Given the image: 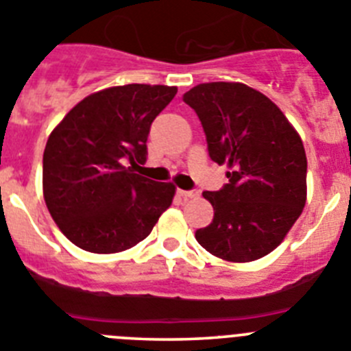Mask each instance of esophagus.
<instances>
[{
	"instance_id": "esophagus-1",
	"label": "esophagus",
	"mask_w": 351,
	"mask_h": 351,
	"mask_svg": "<svg viewBox=\"0 0 351 351\" xmlns=\"http://www.w3.org/2000/svg\"><path fill=\"white\" fill-rule=\"evenodd\" d=\"M178 194L185 199H195L199 197V192L197 191H178Z\"/></svg>"
}]
</instances>
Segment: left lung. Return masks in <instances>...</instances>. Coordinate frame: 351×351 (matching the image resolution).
I'll list each match as a JSON object with an SVG mask.
<instances>
[{
  "label": "left lung",
  "mask_w": 351,
  "mask_h": 351,
  "mask_svg": "<svg viewBox=\"0 0 351 351\" xmlns=\"http://www.w3.org/2000/svg\"><path fill=\"white\" fill-rule=\"evenodd\" d=\"M203 124L211 160L229 183L203 192L213 220L195 230L204 250L227 262H252L285 239L306 204L304 145L267 96L241 82H208L183 94Z\"/></svg>",
  "instance_id": "1"
}]
</instances>
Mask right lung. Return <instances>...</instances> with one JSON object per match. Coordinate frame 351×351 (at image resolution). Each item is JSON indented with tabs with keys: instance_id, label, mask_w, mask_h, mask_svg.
<instances>
[{
	"instance_id": "add662e5",
	"label": "right lung",
	"mask_w": 351,
	"mask_h": 351,
	"mask_svg": "<svg viewBox=\"0 0 351 351\" xmlns=\"http://www.w3.org/2000/svg\"><path fill=\"white\" fill-rule=\"evenodd\" d=\"M176 87L128 84L75 105L43 152V197L62 234L93 254L132 248L152 232L176 187L138 175L154 119ZM132 164L127 166V162Z\"/></svg>"
}]
</instances>
